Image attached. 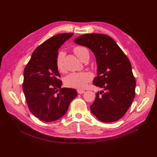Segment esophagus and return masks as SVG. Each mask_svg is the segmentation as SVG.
<instances>
[{
    "instance_id": "34e87169",
    "label": "esophagus",
    "mask_w": 157,
    "mask_h": 157,
    "mask_svg": "<svg viewBox=\"0 0 157 157\" xmlns=\"http://www.w3.org/2000/svg\"><path fill=\"white\" fill-rule=\"evenodd\" d=\"M77 92L79 94H83L85 93V90H81V89H78L77 90Z\"/></svg>"
}]
</instances>
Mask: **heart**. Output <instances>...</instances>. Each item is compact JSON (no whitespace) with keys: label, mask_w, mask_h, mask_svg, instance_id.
<instances>
[{"label":"heart","mask_w":157,"mask_h":157,"mask_svg":"<svg viewBox=\"0 0 157 157\" xmlns=\"http://www.w3.org/2000/svg\"><path fill=\"white\" fill-rule=\"evenodd\" d=\"M74 53L81 60L84 54L86 52H88V50L84 47H76L74 49ZM65 52L63 51H59L58 52L56 64V67L59 71L63 72L64 70L63 67V59L65 58ZM92 74L88 72H78V73H72L65 78L64 83L65 85L71 88H78V89H81L85 88L88 83V82L92 80Z\"/></svg>","instance_id":"heart-1"}]
</instances>
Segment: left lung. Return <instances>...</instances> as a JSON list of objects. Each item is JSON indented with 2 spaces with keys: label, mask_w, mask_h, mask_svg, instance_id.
Wrapping results in <instances>:
<instances>
[{
  "label": "left lung",
  "mask_w": 157,
  "mask_h": 157,
  "mask_svg": "<svg viewBox=\"0 0 157 157\" xmlns=\"http://www.w3.org/2000/svg\"><path fill=\"white\" fill-rule=\"evenodd\" d=\"M74 42L88 47L96 58L98 76L93 83L104 91L95 94L92 113L102 122L118 121L135 95L136 81L129 59L113 39L104 34H85L75 38Z\"/></svg>",
  "instance_id": "1"
}]
</instances>
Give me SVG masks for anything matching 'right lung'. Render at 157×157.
Wrapping results in <instances>:
<instances>
[{
	"label": "right lung",
	"instance_id": "1",
	"mask_svg": "<svg viewBox=\"0 0 157 157\" xmlns=\"http://www.w3.org/2000/svg\"><path fill=\"white\" fill-rule=\"evenodd\" d=\"M73 35L61 33L47 39L34 51L24 69L22 88L27 104L41 121L52 122L63 116L77 96L75 89L61 88L62 81L56 64L59 48Z\"/></svg>",
	"mask_w": 157,
	"mask_h": 157
}]
</instances>
